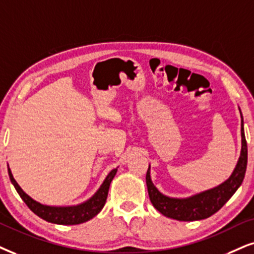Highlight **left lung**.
Segmentation results:
<instances>
[{
  "label": "left lung",
  "instance_id": "8db88e82",
  "mask_svg": "<svg viewBox=\"0 0 254 254\" xmlns=\"http://www.w3.org/2000/svg\"><path fill=\"white\" fill-rule=\"evenodd\" d=\"M243 125L244 122L242 116V153H240L238 164H237L231 177L217 188L186 199L166 197V195L160 193L151 182L149 166L146 172V186L150 200L153 206L165 217L181 221L205 219V218L211 217L217 211H219L234 194V192L238 190V188L244 181V177H245L247 166V143Z\"/></svg>",
  "mask_w": 254,
  "mask_h": 254
}]
</instances>
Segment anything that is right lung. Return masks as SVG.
I'll return each mask as SVG.
<instances>
[{
  "instance_id": "add662e5",
  "label": "right lung",
  "mask_w": 254,
  "mask_h": 254,
  "mask_svg": "<svg viewBox=\"0 0 254 254\" xmlns=\"http://www.w3.org/2000/svg\"><path fill=\"white\" fill-rule=\"evenodd\" d=\"M117 169L112 170L109 173L108 177L105 178L103 184H102L99 190L96 192V194L88 201L83 203L77 206H70V207H54V206H47V205H42L30 198L25 192L20 188V185L16 183V181L12 177L10 169L8 168L9 178L15 186L16 191L20 194L22 200L27 204V206L30 208L35 214L42 219L49 221V223L60 224V225H77V224L84 223L94 218L96 214L99 213L104 206L105 201H107L109 188H110V183L114 179L115 175H116Z\"/></svg>"
}]
</instances>
